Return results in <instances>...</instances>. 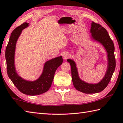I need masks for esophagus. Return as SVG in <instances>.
<instances>
[{
	"instance_id": "obj_1",
	"label": "esophagus",
	"mask_w": 123,
	"mask_h": 123,
	"mask_svg": "<svg viewBox=\"0 0 123 123\" xmlns=\"http://www.w3.org/2000/svg\"><path fill=\"white\" fill-rule=\"evenodd\" d=\"M70 56V54L68 52H64L63 54V57L64 59H67Z\"/></svg>"
}]
</instances>
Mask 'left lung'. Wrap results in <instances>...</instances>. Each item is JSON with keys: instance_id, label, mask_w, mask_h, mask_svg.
I'll list each match as a JSON object with an SVG mask.
<instances>
[{"instance_id": "8db88e82", "label": "left lung", "mask_w": 123, "mask_h": 123, "mask_svg": "<svg viewBox=\"0 0 123 123\" xmlns=\"http://www.w3.org/2000/svg\"><path fill=\"white\" fill-rule=\"evenodd\" d=\"M90 33L91 39L101 44L107 53V69L101 80L95 84L88 83L83 80L79 76L76 62L73 59H67L71 66L72 80L74 87L77 90L86 94L97 93L104 90L109 84L116 67L114 44L107 31L99 24L92 22Z\"/></svg>"}]
</instances>
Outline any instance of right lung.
I'll use <instances>...</instances> for the list:
<instances>
[{
	"instance_id": "obj_1",
	"label": "right lung",
	"mask_w": 123,
	"mask_h": 123,
	"mask_svg": "<svg viewBox=\"0 0 123 123\" xmlns=\"http://www.w3.org/2000/svg\"><path fill=\"white\" fill-rule=\"evenodd\" d=\"M28 23H23L12 32L7 45L5 57L7 74L17 88L25 94L37 95L49 90L52 85L56 69L63 62L62 56H57L45 62L43 72L39 77L31 81L23 79L17 73L15 66V53L17 41L23 29L29 26Z\"/></svg>"
}]
</instances>
